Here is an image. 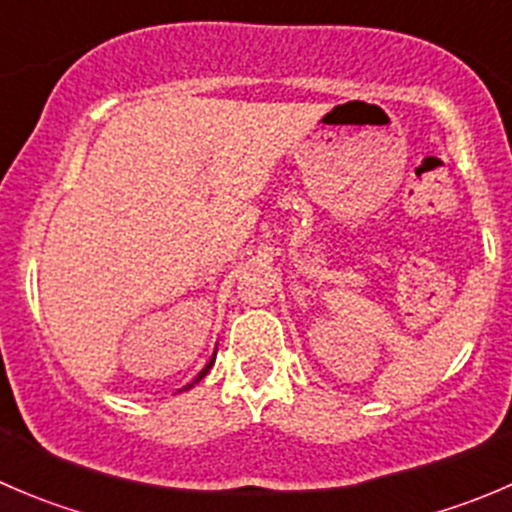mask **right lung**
<instances>
[{"label":"right lung","instance_id":"1","mask_svg":"<svg viewBox=\"0 0 512 512\" xmlns=\"http://www.w3.org/2000/svg\"><path fill=\"white\" fill-rule=\"evenodd\" d=\"M213 364H215V356H213V359H210V361H208V366H205V369H203V371H200V374H198V376H195V381H193V384H198V381H200V379H203V376H205V374H208V371H210V366H213ZM193 384H188V386H185V389H190V386H193Z\"/></svg>","mask_w":512,"mask_h":512}]
</instances>
